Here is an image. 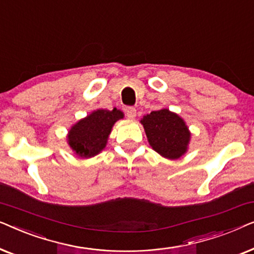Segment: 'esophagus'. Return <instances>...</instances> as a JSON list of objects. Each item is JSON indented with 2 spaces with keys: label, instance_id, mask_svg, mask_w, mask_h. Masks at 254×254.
Here are the masks:
<instances>
[{
  "label": "esophagus",
  "instance_id": "esophagus-1",
  "mask_svg": "<svg viewBox=\"0 0 254 254\" xmlns=\"http://www.w3.org/2000/svg\"><path fill=\"white\" fill-rule=\"evenodd\" d=\"M126 116L128 119L133 120L135 117H136V110L134 109V107H127L126 109Z\"/></svg>",
  "mask_w": 254,
  "mask_h": 254
}]
</instances>
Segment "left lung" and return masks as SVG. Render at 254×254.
I'll return each mask as SVG.
<instances>
[{
	"label": "left lung",
	"mask_w": 254,
	"mask_h": 254,
	"mask_svg": "<svg viewBox=\"0 0 254 254\" xmlns=\"http://www.w3.org/2000/svg\"><path fill=\"white\" fill-rule=\"evenodd\" d=\"M148 141L163 157L177 159L185 154L190 134L184 120L176 113L163 109L152 111L141 120Z\"/></svg>",
	"instance_id": "obj_1"
}]
</instances>
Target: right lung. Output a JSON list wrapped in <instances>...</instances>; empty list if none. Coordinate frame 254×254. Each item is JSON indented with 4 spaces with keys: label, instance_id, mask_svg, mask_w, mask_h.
I'll use <instances>...</instances> for the list:
<instances>
[{
    "label": "right lung",
    "instance_id": "right-lung-1",
    "mask_svg": "<svg viewBox=\"0 0 254 254\" xmlns=\"http://www.w3.org/2000/svg\"><path fill=\"white\" fill-rule=\"evenodd\" d=\"M123 118L124 113L117 109L97 110L71 127L68 143L81 157H92L105 148L114 123Z\"/></svg>",
    "mask_w": 254,
    "mask_h": 254
}]
</instances>
